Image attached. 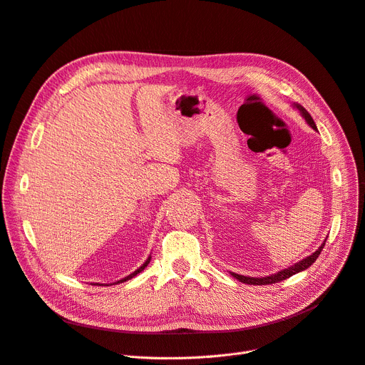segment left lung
Listing matches in <instances>:
<instances>
[{
  "label": "left lung",
  "mask_w": 365,
  "mask_h": 365,
  "mask_svg": "<svg viewBox=\"0 0 365 365\" xmlns=\"http://www.w3.org/2000/svg\"><path fill=\"white\" fill-rule=\"evenodd\" d=\"M292 106L298 110L299 115L304 118V120L307 122L309 126H312V128H313L314 131L318 130V128H316V123H314L313 118L310 116V113L307 112V110H306L303 106H299L298 103H294ZM325 242H327V239L324 240V243H322L318 249H316V250L312 253V255L306 257L304 259H301L299 262H297V264H294V265H291V267H288V268H283V270H280V272H277V273H274V274L265 276V277H250V276L237 274V273H232V272H230V274H231L232 277H235L237 280H240V282L247 283V284H272V283H277V282L288 279V277H291V276H294V274H297V273H299V272L307 270V268H309L316 259L319 258L321 252H322V249H324V246H325Z\"/></svg>",
  "instance_id": "8db88e82"
}]
</instances>
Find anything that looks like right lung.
<instances>
[{
	"instance_id": "1",
	"label": "right lung",
	"mask_w": 365,
	"mask_h": 365,
	"mask_svg": "<svg viewBox=\"0 0 365 365\" xmlns=\"http://www.w3.org/2000/svg\"><path fill=\"white\" fill-rule=\"evenodd\" d=\"M150 259H152V257L149 255V258L143 262V264H141L138 268H137V270L135 272H133L131 274H128V276H126V277H123V279H120V280H118V282H115L113 284H118V283H122V282H126V280H130V279H133V277H135L138 273H141V272H143L145 270V268L148 267V264L150 262ZM93 284H100V287H101V284H104V287H108V283H93ZM110 284H112V283H110Z\"/></svg>"
}]
</instances>
